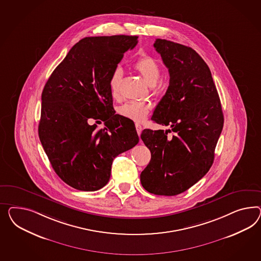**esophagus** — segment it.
Returning a JSON list of instances; mask_svg holds the SVG:
<instances>
[{
	"label": "esophagus",
	"instance_id": "34e87169",
	"mask_svg": "<svg viewBox=\"0 0 261 261\" xmlns=\"http://www.w3.org/2000/svg\"><path fill=\"white\" fill-rule=\"evenodd\" d=\"M136 129H137L138 134L140 136L141 134V131H142V126H141V124H139V123H136Z\"/></svg>",
	"mask_w": 261,
	"mask_h": 261
}]
</instances>
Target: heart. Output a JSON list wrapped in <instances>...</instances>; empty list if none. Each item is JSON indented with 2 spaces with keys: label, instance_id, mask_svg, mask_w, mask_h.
<instances>
[{
  "label": "heart",
  "instance_id": "1",
  "mask_svg": "<svg viewBox=\"0 0 261 261\" xmlns=\"http://www.w3.org/2000/svg\"><path fill=\"white\" fill-rule=\"evenodd\" d=\"M133 68L138 73H140L143 79L147 82V84L152 87L159 83L162 76L161 64H159V62L153 57L149 55H142L133 64ZM121 80L122 70L120 67H117L113 70L108 81L110 95L114 99H119L120 98ZM149 111V106L137 101L126 102L118 109V113L120 116L138 122L144 120L147 117Z\"/></svg>",
  "mask_w": 261,
  "mask_h": 261
}]
</instances>
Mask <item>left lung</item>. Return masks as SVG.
<instances>
[{"mask_svg":"<svg viewBox=\"0 0 261 261\" xmlns=\"http://www.w3.org/2000/svg\"><path fill=\"white\" fill-rule=\"evenodd\" d=\"M154 47L168 68L170 83L152 120L171 130L142 131L151 161L141 172V185L154 195L176 196L211 168L224 119L203 59L189 46L167 40L156 39ZM171 132L174 135L169 137Z\"/></svg>","mask_w":261,"mask_h":261,"instance_id":"1","label":"left lung"}]
</instances>
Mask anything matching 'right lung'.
<instances>
[{
	"label": "right lung",
	"instance_id": "add662e5",
	"mask_svg": "<svg viewBox=\"0 0 261 261\" xmlns=\"http://www.w3.org/2000/svg\"><path fill=\"white\" fill-rule=\"evenodd\" d=\"M137 43L138 36L84 38L44 85L39 138L57 175L77 190L106 186L113 160L139 142L134 122L115 114L108 85ZM91 120L106 127L99 129Z\"/></svg>",
	"mask_w": 261,
	"mask_h": 261
}]
</instances>
